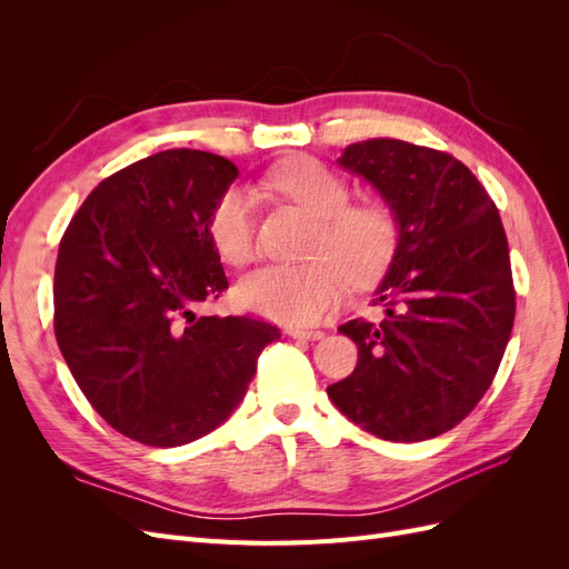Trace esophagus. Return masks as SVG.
Listing matches in <instances>:
<instances>
[{"instance_id": "1", "label": "esophagus", "mask_w": 569, "mask_h": 569, "mask_svg": "<svg viewBox=\"0 0 569 569\" xmlns=\"http://www.w3.org/2000/svg\"><path fill=\"white\" fill-rule=\"evenodd\" d=\"M287 335L295 339H311V341L325 337L322 330H306V327H287Z\"/></svg>"}]
</instances>
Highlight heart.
Wrapping results in <instances>:
<instances>
[{
    "label": "heart",
    "mask_w": 569,
    "mask_h": 569,
    "mask_svg": "<svg viewBox=\"0 0 569 569\" xmlns=\"http://www.w3.org/2000/svg\"><path fill=\"white\" fill-rule=\"evenodd\" d=\"M266 187L299 203L313 218L308 263L258 266L234 287L249 311L287 325H311L335 313L351 282H370L391 261L399 216L382 197L351 199L347 178L316 159H295L266 176ZM209 234L222 261L247 263L256 247V203L249 189L228 187L209 216Z\"/></svg>",
    "instance_id": "1"
}]
</instances>
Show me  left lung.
Masks as SVG:
<instances>
[{
  "mask_svg": "<svg viewBox=\"0 0 569 569\" xmlns=\"http://www.w3.org/2000/svg\"><path fill=\"white\" fill-rule=\"evenodd\" d=\"M339 163L393 206L399 244L377 287L385 318L339 327L358 363L327 396L385 441L439 437L487 393L512 332L501 216L470 168L439 149L375 137L349 144Z\"/></svg>",
  "mask_w": 569,
  "mask_h": 569,
  "instance_id": "8db88e82",
  "label": "left lung"
}]
</instances>
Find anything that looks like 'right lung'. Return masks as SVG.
Segmentation results:
<instances>
[{
	"instance_id": "1",
	"label": "right lung",
	"mask_w": 569,
	"mask_h": 569,
	"mask_svg": "<svg viewBox=\"0 0 569 569\" xmlns=\"http://www.w3.org/2000/svg\"><path fill=\"white\" fill-rule=\"evenodd\" d=\"M237 173L211 151H159L101 180L61 237L59 349L84 399L132 441L168 449L213 432L280 339L261 318L197 313L228 289L209 216Z\"/></svg>"
}]
</instances>
